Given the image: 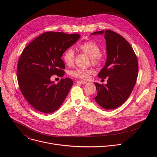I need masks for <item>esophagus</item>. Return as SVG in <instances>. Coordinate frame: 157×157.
I'll use <instances>...</instances> for the list:
<instances>
[{"mask_svg": "<svg viewBox=\"0 0 157 157\" xmlns=\"http://www.w3.org/2000/svg\"><path fill=\"white\" fill-rule=\"evenodd\" d=\"M76 82H77V83H78V84H86V83L87 82H86V81H80V80H77Z\"/></svg>", "mask_w": 157, "mask_h": 157, "instance_id": "34e87169", "label": "esophagus"}]
</instances>
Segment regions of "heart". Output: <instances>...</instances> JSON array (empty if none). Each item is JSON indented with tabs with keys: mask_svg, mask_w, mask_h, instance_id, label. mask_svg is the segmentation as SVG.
Segmentation results:
<instances>
[{
	"mask_svg": "<svg viewBox=\"0 0 157 157\" xmlns=\"http://www.w3.org/2000/svg\"><path fill=\"white\" fill-rule=\"evenodd\" d=\"M78 50L80 52L87 55L89 58L92 64L98 65L102 61V56L101 55V48L98 44L93 41H86L77 47ZM63 59L66 64L71 66L73 64L75 59V52L71 48L67 49L63 53ZM91 71L89 70L76 68L70 72V75L75 78L86 79L89 78Z\"/></svg>",
	"mask_w": 157,
	"mask_h": 157,
	"instance_id": "heart-1",
	"label": "heart"
}]
</instances>
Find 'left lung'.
Returning <instances> with one entry per match:
<instances>
[{
    "label": "left lung",
    "instance_id": "left-lung-1",
    "mask_svg": "<svg viewBox=\"0 0 157 157\" xmlns=\"http://www.w3.org/2000/svg\"><path fill=\"white\" fill-rule=\"evenodd\" d=\"M104 35L106 41L107 60L98 74L107 79L106 84L94 82L98 91L96 102L105 109L119 107L128 99L136 83L139 68L137 56L128 42L110 30L92 33Z\"/></svg>",
    "mask_w": 157,
    "mask_h": 157
}]
</instances>
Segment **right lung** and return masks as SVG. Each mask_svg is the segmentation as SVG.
Masks as SVG:
<instances>
[{
	"instance_id": "1",
	"label": "right lung",
	"mask_w": 157,
	"mask_h": 157,
	"mask_svg": "<svg viewBox=\"0 0 157 157\" xmlns=\"http://www.w3.org/2000/svg\"><path fill=\"white\" fill-rule=\"evenodd\" d=\"M79 38L78 33L44 32L22 52L17 71L19 87L29 103L41 113H54L68 95L73 80L63 78L56 84L50 78L64 76L65 65L61 58Z\"/></svg>"
}]
</instances>
